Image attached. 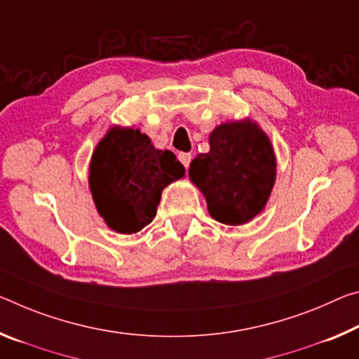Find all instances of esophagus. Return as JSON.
Here are the masks:
<instances>
[{
  "label": "esophagus",
  "mask_w": 359,
  "mask_h": 359,
  "mask_svg": "<svg viewBox=\"0 0 359 359\" xmlns=\"http://www.w3.org/2000/svg\"><path fill=\"white\" fill-rule=\"evenodd\" d=\"M191 153H180L179 155V161L184 164L185 166V169H189V166H190V163H191Z\"/></svg>",
  "instance_id": "esophagus-1"
}]
</instances>
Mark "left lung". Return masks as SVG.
<instances>
[{
	"mask_svg": "<svg viewBox=\"0 0 359 359\" xmlns=\"http://www.w3.org/2000/svg\"><path fill=\"white\" fill-rule=\"evenodd\" d=\"M210 149L193 159L190 180L206 198L210 217L244 225L265 209L276 180L271 140L252 119L226 121L209 134Z\"/></svg>",
	"mask_w": 359,
	"mask_h": 359,
	"instance_id": "1",
	"label": "left lung"
}]
</instances>
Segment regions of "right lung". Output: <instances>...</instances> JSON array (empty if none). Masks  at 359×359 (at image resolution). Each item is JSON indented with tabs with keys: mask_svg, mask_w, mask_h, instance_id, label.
Instances as JSON below:
<instances>
[{
	"mask_svg": "<svg viewBox=\"0 0 359 359\" xmlns=\"http://www.w3.org/2000/svg\"><path fill=\"white\" fill-rule=\"evenodd\" d=\"M184 175L174 153L155 149L140 129L111 126L93 151L88 180L105 224L133 235L155 217L163 190Z\"/></svg>",
	"mask_w": 359,
	"mask_h": 359,
	"instance_id": "obj_1",
	"label": "right lung"
}]
</instances>
